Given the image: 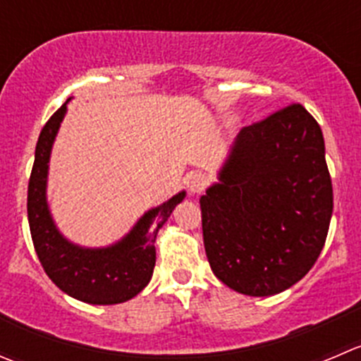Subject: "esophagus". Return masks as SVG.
Here are the masks:
<instances>
[{
    "mask_svg": "<svg viewBox=\"0 0 361 361\" xmlns=\"http://www.w3.org/2000/svg\"><path fill=\"white\" fill-rule=\"evenodd\" d=\"M206 185H208V178H206V174L202 173L188 174L187 187L188 190H190V194H201V192L206 188Z\"/></svg>",
    "mask_w": 361,
    "mask_h": 361,
    "instance_id": "obj_1",
    "label": "esophagus"
}]
</instances>
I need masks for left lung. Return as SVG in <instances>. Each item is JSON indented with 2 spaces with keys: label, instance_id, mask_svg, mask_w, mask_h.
<instances>
[{
  "label": "left lung",
  "instance_id": "obj_1",
  "mask_svg": "<svg viewBox=\"0 0 361 361\" xmlns=\"http://www.w3.org/2000/svg\"><path fill=\"white\" fill-rule=\"evenodd\" d=\"M199 202L206 255L220 282L247 296L295 286L319 257L334 212L317 121L293 104L245 127Z\"/></svg>",
  "mask_w": 361,
  "mask_h": 361
}]
</instances>
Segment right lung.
I'll list each match as a JSON object with an SVG mask.
<instances>
[{"label":"right lung","instance_id":"1","mask_svg":"<svg viewBox=\"0 0 361 361\" xmlns=\"http://www.w3.org/2000/svg\"><path fill=\"white\" fill-rule=\"evenodd\" d=\"M66 100L45 123L35 149L27 185V222L35 250L52 282L72 298L92 305H114L137 296L152 281L159 229L176 204L181 190L157 208L148 209L130 231L107 247H80L59 233L47 202V176L52 145L66 114Z\"/></svg>","mask_w":361,"mask_h":361}]
</instances>
